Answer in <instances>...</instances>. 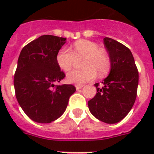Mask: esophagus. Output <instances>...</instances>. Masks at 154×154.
<instances>
[{"label": "esophagus", "mask_w": 154, "mask_h": 154, "mask_svg": "<svg viewBox=\"0 0 154 154\" xmlns=\"http://www.w3.org/2000/svg\"><path fill=\"white\" fill-rule=\"evenodd\" d=\"M83 85H75V88L77 90H80L81 88H83Z\"/></svg>", "instance_id": "esophagus-1"}]
</instances>
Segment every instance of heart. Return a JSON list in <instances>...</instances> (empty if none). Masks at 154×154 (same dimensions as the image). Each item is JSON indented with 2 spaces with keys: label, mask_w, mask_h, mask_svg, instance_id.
I'll return each mask as SVG.
<instances>
[{
  "label": "heart",
  "mask_w": 154,
  "mask_h": 154,
  "mask_svg": "<svg viewBox=\"0 0 154 154\" xmlns=\"http://www.w3.org/2000/svg\"><path fill=\"white\" fill-rule=\"evenodd\" d=\"M80 70L71 71L66 75V81L74 84H83L92 80L96 72L104 75L111 68V58L108 54L100 50V46L93 42L79 40L74 42L71 50L62 47L56 54V63L63 71H69L75 58H82Z\"/></svg>",
  "instance_id": "b5f03b06"
}]
</instances>
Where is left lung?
<instances>
[{"label": "left lung", "instance_id": "8db88e82", "mask_svg": "<svg viewBox=\"0 0 154 154\" xmlns=\"http://www.w3.org/2000/svg\"><path fill=\"white\" fill-rule=\"evenodd\" d=\"M103 43L111 58L110 74L103 79L102 87L95 84L97 93L88 101V108L98 120L115 124L128 115L135 103L139 75L127 46L107 37Z\"/></svg>", "mask_w": 154, "mask_h": 154}]
</instances>
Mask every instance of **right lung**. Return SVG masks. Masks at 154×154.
<instances>
[{
  "label": "right lung",
  "instance_id": "right-lung-1",
  "mask_svg": "<svg viewBox=\"0 0 154 154\" xmlns=\"http://www.w3.org/2000/svg\"><path fill=\"white\" fill-rule=\"evenodd\" d=\"M66 39L42 35L24 46L19 55L15 95L24 112L35 122L51 123L60 117L76 91L72 84L54 85L66 76L56 63V54Z\"/></svg>",
  "mask_w": 154,
  "mask_h": 154
}]
</instances>
